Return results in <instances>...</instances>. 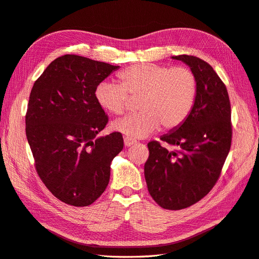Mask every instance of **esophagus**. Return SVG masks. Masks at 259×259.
Wrapping results in <instances>:
<instances>
[{
  "mask_svg": "<svg viewBox=\"0 0 259 259\" xmlns=\"http://www.w3.org/2000/svg\"><path fill=\"white\" fill-rule=\"evenodd\" d=\"M136 143H137L136 141H133V140L129 139V138H124L123 139V144H124V146H127V147H130L132 145H135Z\"/></svg>",
  "mask_w": 259,
  "mask_h": 259,
  "instance_id": "34e87169",
  "label": "esophagus"
}]
</instances>
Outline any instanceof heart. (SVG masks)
<instances>
[{
	"instance_id": "b5f03b06",
	"label": "heart",
	"mask_w": 259,
	"mask_h": 259,
	"mask_svg": "<svg viewBox=\"0 0 259 259\" xmlns=\"http://www.w3.org/2000/svg\"><path fill=\"white\" fill-rule=\"evenodd\" d=\"M120 83L102 81L95 91L100 107L114 115L127 110L129 95L142 96L139 114L127 115L112 122V129L126 138L144 139L160 126L166 130L179 127L193 108L197 83L186 67L139 64L119 74Z\"/></svg>"
}]
</instances>
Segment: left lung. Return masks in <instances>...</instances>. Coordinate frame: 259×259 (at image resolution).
<instances>
[{"mask_svg": "<svg viewBox=\"0 0 259 259\" xmlns=\"http://www.w3.org/2000/svg\"><path fill=\"white\" fill-rule=\"evenodd\" d=\"M184 62L196 78V97L187 119L157 141L148 143L144 166L148 192L164 209L179 210L197 203L213 188L231 149V102L226 86L213 68L192 55L171 56Z\"/></svg>", "mask_w": 259, "mask_h": 259, "instance_id": "left-lung-1", "label": "left lung"}]
</instances>
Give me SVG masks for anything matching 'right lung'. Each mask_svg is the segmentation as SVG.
I'll return each mask as SVG.
<instances>
[{"label": "right lung", "instance_id": "1", "mask_svg": "<svg viewBox=\"0 0 259 259\" xmlns=\"http://www.w3.org/2000/svg\"><path fill=\"white\" fill-rule=\"evenodd\" d=\"M119 66L66 54L47 67L31 91L25 132L38 175L65 204L90 206L108 187L119 132L97 137L108 116L96 99L98 84Z\"/></svg>", "mask_w": 259, "mask_h": 259}]
</instances>
